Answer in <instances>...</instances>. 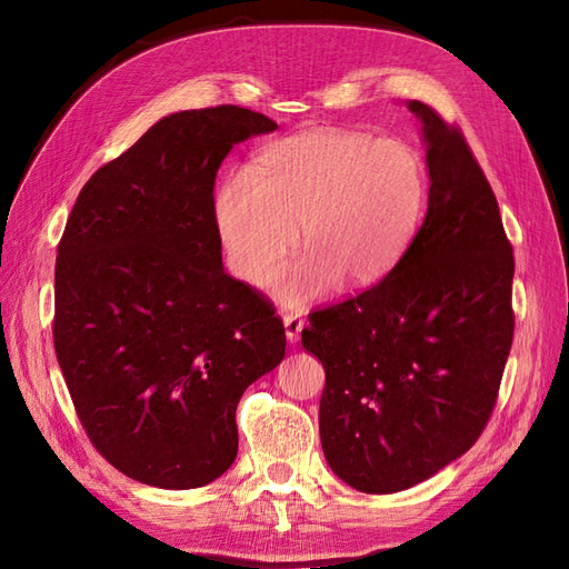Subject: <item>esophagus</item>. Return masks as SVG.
Returning <instances> with one entry per match:
<instances>
[{"label": "esophagus", "mask_w": 569, "mask_h": 569, "mask_svg": "<svg viewBox=\"0 0 569 569\" xmlns=\"http://www.w3.org/2000/svg\"><path fill=\"white\" fill-rule=\"evenodd\" d=\"M283 329H286V339L288 343H298L300 333L305 329V319L298 315H286L283 317Z\"/></svg>", "instance_id": "obj_1"}]
</instances>
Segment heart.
Returning a JSON list of instances; mask_svg holds the SVG:
<instances>
[{"label":"heart","mask_w":569,"mask_h":569,"mask_svg":"<svg viewBox=\"0 0 569 569\" xmlns=\"http://www.w3.org/2000/svg\"><path fill=\"white\" fill-rule=\"evenodd\" d=\"M426 203L428 172L409 143L312 129L271 143L257 178L230 174L213 218L230 271L250 286H264L298 238L308 252L279 276L273 293L286 308H305L339 281H382L411 244Z\"/></svg>","instance_id":"1"}]
</instances>
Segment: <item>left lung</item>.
I'll return each mask as SVG.
<instances>
[{
  "mask_svg": "<svg viewBox=\"0 0 569 569\" xmlns=\"http://www.w3.org/2000/svg\"><path fill=\"white\" fill-rule=\"evenodd\" d=\"M406 108L426 143V221L380 283L312 312L302 329L327 375V463L375 495L423 483L471 449L515 331V257L498 199L459 129L420 100Z\"/></svg>",
  "mask_w": 569,
  "mask_h": 569,
  "instance_id": "obj_1",
  "label": "left lung"
}]
</instances>
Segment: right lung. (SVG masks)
I'll list each match as a JSON object with an SVG mask.
<instances>
[{"label": "right lung", "instance_id": "1", "mask_svg": "<svg viewBox=\"0 0 569 569\" xmlns=\"http://www.w3.org/2000/svg\"><path fill=\"white\" fill-rule=\"evenodd\" d=\"M273 129L238 106L168 114L83 184L57 247V360L91 442L139 483L223 476L240 397L286 356L269 300L226 273L213 218L232 146Z\"/></svg>", "mask_w": 569, "mask_h": 569}]
</instances>
